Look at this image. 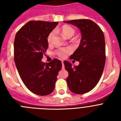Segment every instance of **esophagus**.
Returning <instances> with one entry per match:
<instances>
[{
    "label": "esophagus",
    "mask_w": 121,
    "mask_h": 121,
    "mask_svg": "<svg viewBox=\"0 0 121 121\" xmlns=\"http://www.w3.org/2000/svg\"><path fill=\"white\" fill-rule=\"evenodd\" d=\"M62 68H63V69H64V68H65V67H64V61H62Z\"/></svg>",
    "instance_id": "esophagus-1"
}]
</instances>
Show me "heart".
Instances as JSON below:
<instances>
[{"mask_svg":"<svg viewBox=\"0 0 121 121\" xmlns=\"http://www.w3.org/2000/svg\"><path fill=\"white\" fill-rule=\"evenodd\" d=\"M60 31L62 32V34L63 36L66 38H70L72 37L75 33V30L71 26L69 25H64L60 29ZM54 36V31H51L48 36L47 40L48 42V43H50L52 42L53 37ZM70 52V50L69 48H60L57 51V54L60 57H65L66 54H68Z\"/></svg>","mask_w":121,"mask_h":121,"instance_id":"b5f03b06","label":"heart"}]
</instances>
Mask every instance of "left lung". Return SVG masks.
I'll return each mask as SVG.
<instances>
[{
	"mask_svg": "<svg viewBox=\"0 0 121 121\" xmlns=\"http://www.w3.org/2000/svg\"><path fill=\"white\" fill-rule=\"evenodd\" d=\"M64 22L77 26L82 35L79 47L70 57L79 62V65L64 62L68 72V88L74 93L82 95L95 88L102 74L106 58L104 35L98 25L89 19Z\"/></svg>",
	"mask_w": 121,
	"mask_h": 121,
	"instance_id": "left-lung-1",
	"label": "left lung"
}]
</instances>
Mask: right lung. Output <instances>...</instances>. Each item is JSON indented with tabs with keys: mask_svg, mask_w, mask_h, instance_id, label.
<instances>
[{
	"mask_svg": "<svg viewBox=\"0 0 121 121\" xmlns=\"http://www.w3.org/2000/svg\"><path fill=\"white\" fill-rule=\"evenodd\" d=\"M58 22L32 21L17 31L14 42V57L21 79L29 90L40 96L53 92L62 62L42 61L48 47V35Z\"/></svg>",
	"mask_w": 121,
	"mask_h": 121,
	"instance_id": "right-lung-1",
	"label": "right lung"
}]
</instances>
